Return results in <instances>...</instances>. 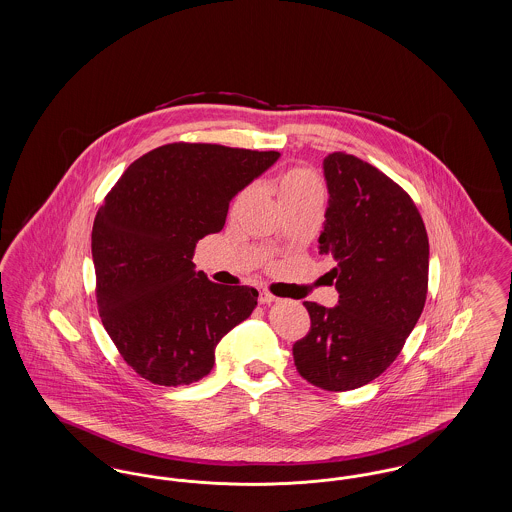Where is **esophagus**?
I'll return each mask as SVG.
<instances>
[{
  "mask_svg": "<svg viewBox=\"0 0 512 512\" xmlns=\"http://www.w3.org/2000/svg\"><path fill=\"white\" fill-rule=\"evenodd\" d=\"M274 301H276V297H274L272 293L261 292V295H259V303H267V305H270V303H274Z\"/></svg>",
  "mask_w": 512,
  "mask_h": 512,
  "instance_id": "obj_1",
  "label": "esophagus"
}]
</instances>
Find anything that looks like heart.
<instances>
[{
  "label": "heart",
  "mask_w": 512,
  "mask_h": 512,
  "mask_svg": "<svg viewBox=\"0 0 512 512\" xmlns=\"http://www.w3.org/2000/svg\"><path fill=\"white\" fill-rule=\"evenodd\" d=\"M272 190L278 197V201L288 199L293 195L309 194V192H320V182L317 176L305 167H290L286 171L280 172L274 182H272ZM245 194L238 197L236 205L244 199Z\"/></svg>",
  "instance_id": "obj_1"
}]
</instances>
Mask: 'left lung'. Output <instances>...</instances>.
Here are the masks:
<instances>
[{
	"instance_id": "left-lung-1",
	"label": "left lung",
	"mask_w": 512,
	"mask_h": 512,
	"mask_svg": "<svg viewBox=\"0 0 512 512\" xmlns=\"http://www.w3.org/2000/svg\"><path fill=\"white\" fill-rule=\"evenodd\" d=\"M328 186L320 255L340 293L326 309L303 301L311 330L293 343L297 372L326 391L361 388L401 353L428 293L430 245L411 195L355 155L324 159Z\"/></svg>"
}]
</instances>
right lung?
<instances>
[{"label":"right lung","instance_id":"add662e5","mask_svg":"<svg viewBox=\"0 0 512 512\" xmlns=\"http://www.w3.org/2000/svg\"><path fill=\"white\" fill-rule=\"evenodd\" d=\"M278 151L176 142L136 159L105 195L92 230L99 317L126 365L157 386H188L257 305L249 286L195 272V244L217 234L232 197Z\"/></svg>","mask_w":512,"mask_h":512}]
</instances>
